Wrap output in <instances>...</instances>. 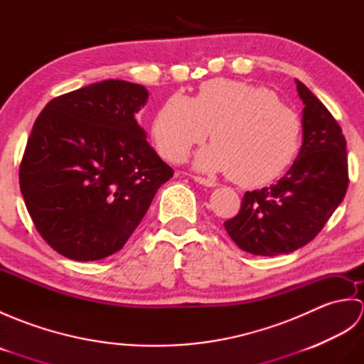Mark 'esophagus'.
Returning <instances> with one entry per match:
<instances>
[{
	"mask_svg": "<svg viewBox=\"0 0 364 364\" xmlns=\"http://www.w3.org/2000/svg\"><path fill=\"white\" fill-rule=\"evenodd\" d=\"M192 178H194V181H197L198 184H203V186H206V188L218 186V183L213 181V180H208V178H203V176H192Z\"/></svg>",
	"mask_w": 364,
	"mask_h": 364,
	"instance_id": "esophagus-1",
	"label": "esophagus"
}]
</instances>
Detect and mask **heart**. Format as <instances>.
Segmentation results:
<instances>
[{
  "label": "heart",
  "instance_id": "obj_1",
  "mask_svg": "<svg viewBox=\"0 0 364 364\" xmlns=\"http://www.w3.org/2000/svg\"><path fill=\"white\" fill-rule=\"evenodd\" d=\"M210 131L213 144L197 154L196 167L208 173H228L242 186H261L292 164L301 122L272 90L227 78L203 82L192 100L167 98L151 122L156 150L172 162L186 159Z\"/></svg>",
  "mask_w": 364,
  "mask_h": 364
}]
</instances>
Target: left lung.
I'll list each match as a JSON object with an SVG mask.
<instances>
[{
    "label": "left lung",
    "instance_id": "obj_1",
    "mask_svg": "<svg viewBox=\"0 0 364 364\" xmlns=\"http://www.w3.org/2000/svg\"><path fill=\"white\" fill-rule=\"evenodd\" d=\"M296 84L305 105L299 156L278 183L245 192L241 210L223 222L239 249L259 257L291 253L313 241L349 184L341 127L304 82Z\"/></svg>",
    "mask_w": 364,
    "mask_h": 364
}]
</instances>
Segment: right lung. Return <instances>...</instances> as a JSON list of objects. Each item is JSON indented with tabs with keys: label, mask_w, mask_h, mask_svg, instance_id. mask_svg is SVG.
<instances>
[{
	"label": "right lung",
	"mask_w": 364,
	"mask_h": 364,
	"mask_svg": "<svg viewBox=\"0 0 364 364\" xmlns=\"http://www.w3.org/2000/svg\"><path fill=\"white\" fill-rule=\"evenodd\" d=\"M141 84L106 80L53 98L34 122L20 191L38 233L75 261L119 252L173 176L139 127Z\"/></svg>",
	"instance_id": "right-lung-1"
}]
</instances>
